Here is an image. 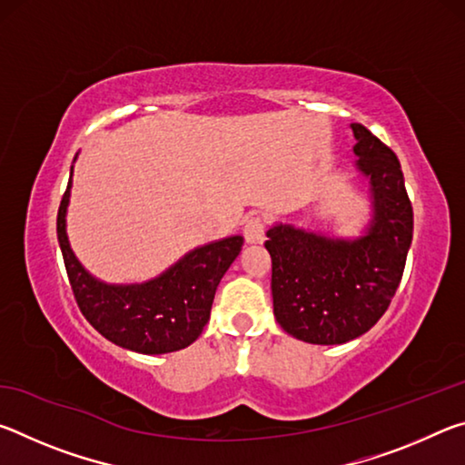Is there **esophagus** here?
<instances>
[{
	"label": "esophagus",
	"instance_id": "34e87169",
	"mask_svg": "<svg viewBox=\"0 0 465 465\" xmlns=\"http://www.w3.org/2000/svg\"><path fill=\"white\" fill-rule=\"evenodd\" d=\"M264 222L258 215L248 217L246 223H243V238L248 243H261L264 240Z\"/></svg>",
	"mask_w": 465,
	"mask_h": 465
}]
</instances>
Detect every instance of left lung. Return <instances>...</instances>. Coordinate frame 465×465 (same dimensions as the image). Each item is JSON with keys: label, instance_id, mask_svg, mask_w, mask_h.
<instances>
[{"label": "left lung", "instance_id": "obj_1", "mask_svg": "<svg viewBox=\"0 0 465 465\" xmlns=\"http://www.w3.org/2000/svg\"><path fill=\"white\" fill-rule=\"evenodd\" d=\"M355 168L367 183L371 219L359 238H334L274 223L264 246L272 258L274 318L312 344H344L377 324L402 281L412 243V204L396 153L352 123Z\"/></svg>", "mask_w": 465, "mask_h": 465}]
</instances>
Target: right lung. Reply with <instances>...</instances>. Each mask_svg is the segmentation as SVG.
<instances>
[{
    "label": "right lung",
    "mask_w": 465,
    "mask_h": 465,
    "mask_svg": "<svg viewBox=\"0 0 465 465\" xmlns=\"http://www.w3.org/2000/svg\"><path fill=\"white\" fill-rule=\"evenodd\" d=\"M69 196L72 178L57 213V238L75 302L85 320L110 342L141 355H163L193 344L209 322L219 281L242 252V235L191 250L155 279L110 285L85 271L69 246Z\"/></svg>",
    "instance_id": "add662e5"
}]
</instances>
